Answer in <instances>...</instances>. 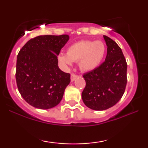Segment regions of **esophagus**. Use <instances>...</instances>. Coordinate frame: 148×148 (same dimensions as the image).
Segmentation results:
<instances>
[{
    "label": "esophagus",
    "mask_w": 148,
    "mask_h": 148,
    "mask_svg": "<svg viewBox=\"0 0 148 148\" xmlns=\"http://www.w3.org/2000/svg\"><path fill=\"white\" fill-rule=\"evenodd\" d=\"M77 77H78V76L77 75L72 73L71 75V82H73V81L75 80Z\"/></svg>",
    "instance_id": "1"
}]
</instances>
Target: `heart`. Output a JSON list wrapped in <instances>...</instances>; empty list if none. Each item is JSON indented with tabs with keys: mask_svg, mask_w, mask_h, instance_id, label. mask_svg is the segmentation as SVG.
Wrapping results in <instances>:
<instances>
[{
	"mask_svg": "<svg viewBox=\"0 0 148 148\" xmlns=\"http://www.w3.org/2000/svg\"><path fill=\"white\" fill-rule=\"evenodd\" d=\"M106 52V46L102 41L82 40L68 48L66 54L60 53L58 60L64 66L71 65L73 61H79L80 69L92 71L101 63Z\"/></svg>",
	"mask_w": 148,
	"mask_h": 148,
	"instance_id": "b5f03b06",
	"label": "heart"
}]
</instances>
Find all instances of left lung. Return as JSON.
Returning <instances> with one entry per match:
<instances>
[{"label":"left lung","mask_w":148,"mask_h":148,"mask_svg":"<svg viewBox=\"0 0 148 148\" xmlns=\"http://www.w3.org/2000/svg\"><path fill=\"white\" fill-rule=\"evenodd\" d=\"M104 38L107 46L104 62L83 75L86 83L83 102L94 110H104L116 104L124 94L127 82V64L122 50L108 36Z\"/></svg>","instance_id":"left-lung-1"}]
</instances>
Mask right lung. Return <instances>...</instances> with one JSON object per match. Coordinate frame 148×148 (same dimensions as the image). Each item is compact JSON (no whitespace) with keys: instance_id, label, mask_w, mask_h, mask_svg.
<instances>
[{"instance_id":"1","label":"right lung","mask_w":148,"mask_h":148,"mask_svg":"<svg viewBox=\"0 0 148 148\" xmlns=\"http://www.w3.org/2000/svg\"><path fill=\"white\" fill-rule=\"evenodd\" d=\"M68 35L39 36L29 40L17 55L16 82L28 104L49 109L59 104L71 75L58 68L57 56Z\"/></svg>"}]
</instances>
